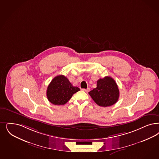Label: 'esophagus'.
Instances as JSON below:
<instances>
[{"label": "esophagus", "instance_id": "1", "mask_svg": "<svg viewBox=\"0 0 159 159\" xmlns=\"http://www.w3.org/2000/svg\"><path fill=\"white\" fill-rule=\"evenodd\" d=\"M83 90L84 91V92H89V90H90V88H87V89H83Z\"/></svg>", "mask_w": 159, "mask_h": 159}]
</instances>
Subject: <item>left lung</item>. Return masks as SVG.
I'll return each instance as SVG.
<instances>
[{
  "label": "left lung",
  "mask_w": 159,
  "mask_h": 159,
  "mask_svg": "<svg viewBox=\"0 0 159 159\" xmlns=\"http://www.w3.org/2000/svg\"><path fill=\"white\" fill-rule=\"evenodd\" d=\"M94 102L100 106L107 107L117 102L119 90L115 80L111 77H104L97 82V87L89 92Z\"/></svg>",
  "instance_id": "8db88e82"
}]
</instances>
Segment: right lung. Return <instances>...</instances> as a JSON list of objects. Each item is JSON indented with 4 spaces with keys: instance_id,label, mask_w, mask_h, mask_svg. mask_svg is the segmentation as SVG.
<instances>
[{
    "instance_id": "right-lung-1",
    "label": "right lung",
    "mask_w": 159,
    "mask_h": 159,
    "mask_svg": "<svg viewBox=\"0 0 159 159\" xmlns=\"http://www.w3.org/2000/svg\"><path fill=\"white\" fill-rule=\"evenodd\" d=\"M80 90L73 86L68 79L63 75L54 77L47 89V98L50 103L55 105H63L71 99L73 94Z\"/></svg>"
}]
</instances>
